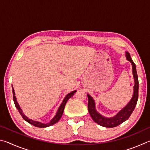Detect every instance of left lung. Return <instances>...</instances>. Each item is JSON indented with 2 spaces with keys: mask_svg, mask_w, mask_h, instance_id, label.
I'll use <instances>...</instances> for the list:
<instances>
[{
  "mask_svg": "<svg viewBox=\"0 0 150 150\" xmlns=\"http://www.w3.org/2000/svg\"><path fill=\"white\" fill-rule=\"evenodd\" d=\"M126 59L132 63V73L134 79V93L132 99L130 100L125 107L123 108L117 115L111 118H106L102 116L96 110L95 108V103L93 100V97L89 95H87L88 96V110L93 120L96 124L99 125L106 127V128H113L116 127L120 124L124 122V121L128 120L130 115L134 111V108L136 107L138 98V88H139V83H138V77L136 72V67L135 63L132 59L130 55L128 52H126Z\"/></svg>",
  "mask_w": 150,
  "mask_h": 150,
  "instance_id": "1",
  "label": "left lung"
}]
</instances>
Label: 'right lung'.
<instances>
[{
	"label": "right lung",
	"instance_id": "1",
	"mask_svg": "<svg viewBox=\"0 0 150 150\" xmlns=\"http://www.w3.org/2000/svg\"><path fill=\"white\" fill-rule=\"evenodd\" d=\"M12 93H13V100H14V105H15V106H16V107L18 109V110L20 115H21V116H22V118H24V120H26L30 124H32V125L34 126L35 127H38V128H45V127L50 126L53 125V124L57 123V122L60 120V118H61V117H62V116L63 115V110H64V108H65L66 103L67 102V100H69V98L71 97V96H73L74 93L76 92V91H72V92H71L70 93H68L67 95L65 96V97L64 98V99H63L62 103L61 104L60 106L59 107V108H58V110L57 112L56 115H55L54 118H53L49 123L44 124V123H42L38 121L33 120H32V119H30L29 118H28L26 116L24 115V114L23 113V112H22V109L20 108L18 103L17 100H16V96H15V93H14V88L13 87H12Z\"/></svg>",
	"mask_w": 150,
	"mask_h": 150
}]
</instances>
